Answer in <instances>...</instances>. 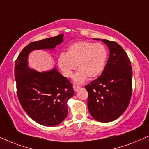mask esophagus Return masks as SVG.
Instances as JSON below:
<instances>
[{"label": "esophagus", "instance_id": "obj_1", "mask_svg": "<svg viewBox=\"0 0 149 149\" xmlns=\"http://www.w3.org/2000/svg\"><path fill=\"white\" fill-rule=\"evenodd\" d=\"M73 87V90L75 91H78L79 88H80V86H77V85H74Z\"/></svg>", "mask_w": 149, "mask_h": 149}]
</instances>
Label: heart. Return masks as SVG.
I'll use <instances>...</instances> for the list:
<instances>
[{
  "label": "heart",
  "mask_w": 149,
  "mask_h": 149,
  "mask_svg": "<svg viewBox=\"0 0 149 149\" xmlns=\"http://www.w3.org/2000/svg\"><path fill=\"white\" fill-rule=\"evenodd\" d=\"M107 57V49L102 43L80 41L69 45L66 54H60L58 63L67 78L73 76L78 65L80 70L74 77V82L82 84L88 77L95 78L100 76L106 66Z\"/></svg>",
  "instance_id": "heart-1"
}]
</instances>
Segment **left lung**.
I'll use <instances>...</instances> for the list:
<instances>
[{
	"instance_id": "8db88e82",
	"label": "left lung",
	"mask_w": 149,
	"mask_h": 149,
	"mask_svg": "<svg viewBox=\"0 0 149 149\" xmlns=\"http://www.w3.org/2000/svg\"><path fill=\"white\" fill-rule=\"evenodd\" d=\"M102 41L108 47L110 56L102 75L85 88L92 117L99 122L108 123L119 117L129 106L132 93V68L127 54L119 44L106 39Z\"/></svg>"
}]
</instances>
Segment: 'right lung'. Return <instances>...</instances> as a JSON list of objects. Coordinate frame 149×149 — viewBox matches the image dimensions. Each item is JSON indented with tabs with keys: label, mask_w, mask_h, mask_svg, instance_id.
Wrapping results in <instances>:
<instances>
[{
	"label": "right lung",
	"mask_w": 149,
	"mask_h": 149,
	"mask_svg": "<svg viewBox=\"0 0 149 149\" xmlns=\"http://www.w3.org/2000/svg\"><path fill=\"white\" fill-rule=\"evenodd\" d=\"M63 35L31 42L21 51L15 63L19 103L32 119L45 126L57 125L67 117V101L74 94L73 85L56 67L42 73L29 68L28 56L35 49H54L63 42Z\"/></svg>",
	"instance_id": "add662e5"
}]
</instances>
